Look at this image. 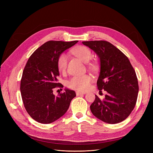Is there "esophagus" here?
Instances as JSON below:
<instances>
[{"mask_svg":"<svg viewBox=\"0 0 153 153\" xmlns=\"http://www.w3.org/2000/svg\"><path fill=\"white\" fill-rule=\"evenodd\" d=\"M76 94L77 96H80V95H82V94H85V92H80V91H76Z\"/></svg>","mask_w":153,"mask_h":153,"instance_id":"1","label":"esophagus"}]
</instances>
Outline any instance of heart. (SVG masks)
<instances>
[{
	"label": "heart",
	"mask_w": 153,
	"mask_h": 153,
	"mask_svg": "<svg viewBox=\"0 0 153 153\" xmlns=\"http://www.w3.org/2000/svg\"><path fill=\"white\" fill-rule=\"evenodd\" d=\"M72 53L85 63L89 62L92 58V53L90 50L84 46H78L74 48L72 50ZM68 61V57L65 53H62L59 55L57 59V67L61 73H65ZM89 67L92 69H96V66L93 64H90ZM91 82L92 77L89 75L73 76L68 81L67 85L73 89L85 91L89 87Z\"/></svg>",
	"instance_id": "1"
}]
</instances>
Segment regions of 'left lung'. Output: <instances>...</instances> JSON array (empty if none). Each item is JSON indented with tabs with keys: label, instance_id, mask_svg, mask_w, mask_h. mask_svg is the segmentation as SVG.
<instances>
[{
	"label": "left lung",
	"instance_id": "1",
	"mask_svg": "<svg viewBox=\"0 0 153 153\" xmlns=\"http://www.w3.org/2000/svg\"><path fill=\"white\" fill-rule=\"evenodd\" d=\"M100 60V73L97 81L100 91L107 92L105 98H96L90 106L96 117L108 124L126 119L136 105L138 84L135 71L121 50L106 41H83Z\"/></svg>",
	"mask_w": 153,
	"mask_h": 153
}]
</instances>
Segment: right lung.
Here are the masks:
<instances>
[{"instance_id":"add662e5","label":"right lung","mask_w":153,"mask_h":153,"mask_svg":"<svg viewBox=\"0 0 153 153\" xmlns=\"http://www.w3.org/2000/svg\"><path fill=\"white\" fill-rule=\"evenodd\" d=\"M77 42L47 41L35 50L27 61L21 79V95L27 113L37 122L50 124L55 121L67 112L76 96L75 91L68 89L55 96L53 90L63 87L57 83L58 57Z\"/></svg>"}]
</instances>
